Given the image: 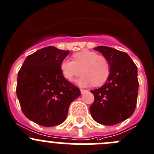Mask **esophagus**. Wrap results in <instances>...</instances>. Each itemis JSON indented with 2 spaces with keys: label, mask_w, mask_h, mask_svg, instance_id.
Here are the masks:
<instances>
[{
  "label": "esophagus",
  "mask_w": 154,
  "mask_h": 154,
  "mask_svg": "<svg viewBox=\"0 0 154 154\" xmlns=\"http://www.w3.org/2000/svg\"><path fill=\"white\" fill-rule=\"evenodd\" d=\"M87 90H84V89H80V93H81V94H83V93H84L85 92H87Z\"/></svg>",
  "instance_id": "1"
}]
</instances>
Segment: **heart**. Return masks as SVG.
<instances>
[{"label": "heart", "instance_id": "b5f03b06", "mask_svg": "<svg viewBox=\"0 0 154 154\" xmlns=\"http://www.w3.org/2000/svg\"><path fill=\"white\" fill-rule=\"evenodd\" d=\"M60 70L63 77L69 82H72L82 73L84 75L76 81L77 84L80 87L91 84L100 87L109 76L110 64L104 56L90 50H83L73 54V61L63 60Z\"/></svg>", "mask_w": 154, "mask_h": 154}]
</instances>
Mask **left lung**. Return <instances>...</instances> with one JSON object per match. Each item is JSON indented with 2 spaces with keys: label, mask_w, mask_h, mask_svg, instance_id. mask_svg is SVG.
<instances>
[{
  "label": "left lung",
  "mask_w": 154,
  "mask_h": 154,
  "mask_svg": "<svg viewBox=\"0 0 154 154\" xmlns=\"http://www.w3.org/2000/svg\"><path fill=\"white\" fill-rule=\"evenodd\" d=\"M108 60L110 74L103 87L91 90L94 102L90 111L97 122L113 125L134 113L138 95L137 67L125 52L107 46L94 48Z\"/></svg>",
  "instance_id": "obj_1"
}]
</instances>
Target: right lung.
<instances>
[{"instance_id":"right-lung-1","label":"right lung","mask_w":154,"mask_h":154,"mask_svg":"<svg viewBox=\"0 0 154 154\" xmlns=\"http://www.w3.org/2000/svg\"><path fill=\"white\" fill-rule=\"evenodd\" d=\"M69 51L48 46L27 56L17 76V96L26 118L45 127L65 121L69 106L80 95L67 81L60 64Z\"/></svg>"}]
</instances>
